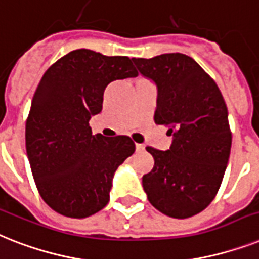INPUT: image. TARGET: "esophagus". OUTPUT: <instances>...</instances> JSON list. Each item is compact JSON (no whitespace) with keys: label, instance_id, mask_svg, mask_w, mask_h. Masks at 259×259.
Returning <instances> with one entry per match:
<instances>
[{"label":"esophagus","instance_id":"esophagus-1","mask_svg":"<svg viewBox=\"0 0 259 259\" xmlns=\"http://www.w3.org/2000/svg\"><path fill=\"white\" fill-rule=\"evenodd\" d=\"M136 149H137V151H144L145 150V145L136 144Z\"/></svg>","mask_w":259,"mask_h":259}]
</instances>
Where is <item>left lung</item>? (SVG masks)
<instances>
[{"label": "left lung", "instance_id": "1", "mask_svg": "<svg viewBox=\"0 0 259 259\" xmlns=\"http://www.w3.org/2000/svg\"><path fill=\"white\" fill-rule=\"evenodd\" d=\"M133 61L158 89L155 123L173 134L169 150L146 148L154 167L142 177L144 190L165 215L193 217L217 195L230 155L232 132L224 97L189 56L167 53Z\"/></svg>", "mask_w": 259, "mask_h": 259}]
</instances>
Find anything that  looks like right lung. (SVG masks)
Returning a JSON list of instances; mask_svg holds the SVG:
<instances>
[{
	"label": "right lung",
	"instance_id": "1",
	"mask_svg": "<svg viewBox=\"0 0 259 259\" xmlns=\"http://www.w3.org/2000/svg\"><path fill=\"white\" fill-rule=\"evenodd\" d=\"M137 75L129 57L89 49L61 57L42 75L25 140L35 186L57 213L86 218L108 205L115 170L136 145L127 136H93L89 119L102 110L110 82Z\"/></svg>",
	"mask_w": 259,
	"mask_h": 259
}]
</instances>
